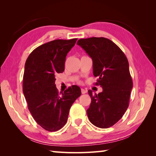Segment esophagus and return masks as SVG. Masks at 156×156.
<instances>
[{"mask_svg": "<svg viewBox=\"0 0 156 156\" xmlns=\"http://www.w3.org/2000/svg\"><path fill=\"white\" fill-rule=\"evenodd\" d=\"M81 92H82V94H86L87 92V90H86V89L82 88V89H81Z\"/></svg>", "mask_w": 156, "mask_h": 156, "instance_id": "1", "label": "esophagus"}]
</instances>
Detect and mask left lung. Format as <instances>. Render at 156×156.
Segmentation results:
<instances>
[{
	"instance_id": "obj_1",
	"label": "left lung",
	"mask_w": 156,
	"mask_h": 156,
	"mask_svg": "<svg viewBox=\"0 0 156 156\" xmlns=\"http://www.w3.org/2000/svg\"><path fill=\"white\" fill-rule=\"evenodd\" d=\"M77 44L93 60V73L98 77L96 85L102 87L98 94L88 93L91 102L87 110L90 122L106 129L118 122L129 107L133 82L129 62L119 47L104 37L80 39Z\"/></svg>"
}]
</instances>
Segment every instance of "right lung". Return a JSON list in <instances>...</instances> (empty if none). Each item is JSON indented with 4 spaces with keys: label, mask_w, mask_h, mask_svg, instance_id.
<instances>
[{
    "label": "right lung",
    "mask_w": 156,
    "mask_h": 156,
    "mask_svg": "<svg viewBox=\"0 0 156 156\" xmlns=\"http://www.w3.org/2000/svg\"><path fill=\"white\" fill-rule=\"evenodd\" d=\"M76 41L48 42L34 49L26 60L23 94L34 119L48 131H56L64 126L71 107L81 95L77 85L69 87L60 94L55 84V75L64 72L66 56Z\"/></svg>",
    "instance_id": "add662e5"
}]
</instances>
